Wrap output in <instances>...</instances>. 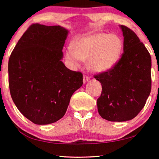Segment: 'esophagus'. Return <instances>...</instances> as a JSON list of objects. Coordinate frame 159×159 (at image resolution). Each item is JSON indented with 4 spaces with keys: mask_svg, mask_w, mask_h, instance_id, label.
Returning a JSON list of instances; mask_svg holds the SVG:
<instances>
[{
    "mask_svg": "<svg viewBox=\"0 0 159 159\" xmlns=\"http://www.w3.org/2000/svg\"><path fill=\"white\" fill-rule=\"evenodd\" d=\"M89 80H90V79H89V77H87V76H86V75H84L83 76V82H84V84L87 83V82H89Z\"/></svg>",
    "mask_w": 159,
    "mask_h": 159,
    "instance_id": "1",
    "label": "esophagus"
}]
</instances>
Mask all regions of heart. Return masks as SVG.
I'll use <instances>...</instances> for the list:
<instances>
[{
  "mask_svg": "<svg viewBox=\"0 0 159 159\" xmlns=\"http://www.w3.org/2000/svg\"><path fill=\"white\" fill-rule=\"evenodd\" d=\"M72 47L65 50V59L73 67L87 61L89 70L104 72L111 70L120 59L123 41L116 34L96 33L82 36L72 42Z\"/></svg>",
  "mask_w": 159,
  "mask_h": 159,
  "instance_id": "heart-1",
  "label": "heart"
}]
</instances>
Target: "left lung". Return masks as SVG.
I'll use <instances>...</instances> for the list:
<instances>
[{"instance_id":"8db88e82","label":"left lung","mask_w":159,"mask_h":159,"mask_svg":"<svg viewBox=\"0 0 159 159\" xmlns=\"http://www.w3.org/2000/svg\"><path fill=\"white\" fill-rule=\"evenodd\" d=\"M123 54L113 68L95 76L102 84L97 100L99 114L112 122L134 118L146 104L151 89V58L132 30L120 25Z\"/></svg>"}]
</instances>
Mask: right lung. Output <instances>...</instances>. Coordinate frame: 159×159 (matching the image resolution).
I'll use <instances>...</instances> for the list:
<instances>
[{
  "mask_svg": "<svg viewBox=\"0 0 159 159\" xmlns=\"http://www.w3.org/2000/svg\"><path fill=\"white\" fill-rule=\"evenodd\" d=\"M68 34L60 26L32 24L9 58L11 98L23 116L37 125L62 118L71 97L83 84L82 73L69 70L61 61Z\"/></svg>",
  "mask_w": 159,
  "mask_h": 159,
  "instance_id": "obj_1",
  "label": "right lung"
}]
</instances>
